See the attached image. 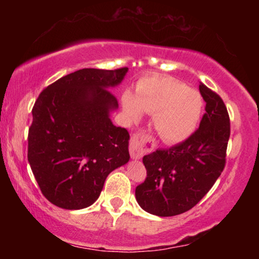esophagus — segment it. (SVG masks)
Masks as SVG:
<instances>
[{
	"label": "esophagus",
	"mask_w": 259,
	"mask_h": 259,
	"mask_svg": "<svg viewBox=\"0 0 259 259\" xmlns=\"http://www.w3.org/2000/svg\"><path fill=\"white\" fill-rule=\"evenodd\" d=\"M144 142L145 139L144 136H141L140 134H135L133 136L132 140H130V156H132L133 159H140L142 156H144Z\"/></svg>",
	"instance_id": "1"
}]
</instances>
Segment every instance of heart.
Instances as JSON below:
<instances>
[{"label":"heart","instance_id":"1","mask_svg":"<svg viewBox=\"0 0 259 259\" xmlns=\"http://www.w3.org/2000/svg\"><path fill=\"white\" fill-rule=\"evenodd\" d=\"M123 108L132 123L141 120L142 112L153 115L152 124L163 141H185L200 123L201 95L168 76H148L136 85V97L123 96Z\"/></svg>","mask_w":259,"mask_h":259}]
</instances>
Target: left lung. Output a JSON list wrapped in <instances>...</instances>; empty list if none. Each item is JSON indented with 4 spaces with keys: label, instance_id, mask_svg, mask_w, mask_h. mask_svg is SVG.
I'll use <instances>...</instances> for the list:
<instances>
[{
    "label": "left lung",
    "instance_id": "obj_1",
    "mask_svg": "<svg viewBox=\"0 0 259 259\" xmlns=\"http://www.w3.org/2000/svg\"><path fill=\"white\" fill-rule=\"evenodd\" d=\"M206 113L200 127L181 144L156 150L142 158L147 178L135 190L140 207L151 214L173 217L191 209L221 177L230 119L223 100L200 84Z\"/></svg>",
    "mask_w": 259,
    "mask_h": 259
}]
</instances>
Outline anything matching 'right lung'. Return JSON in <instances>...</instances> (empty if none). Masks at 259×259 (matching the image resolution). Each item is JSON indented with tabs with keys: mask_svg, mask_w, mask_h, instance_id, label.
<instances>
[{
	"mask_svg": "<svg viewBox=\"0 0 259 259\" xmlns=\"http://www.w3.org/2000/svg\"><path fill=\"white\" fill-rule=\"evenodd\" d=\"M127 68H85L47 86L32 108L28 160L41 192L55 206L82 209L99 198L106 178L129 162V133L115 126L111 89Z\"/></svg>",
	"mask_w": 259,
	"mask_h": 259,
	"instance_id": "right-lung-1",
	"label": "right lung"
}]
</instances>
